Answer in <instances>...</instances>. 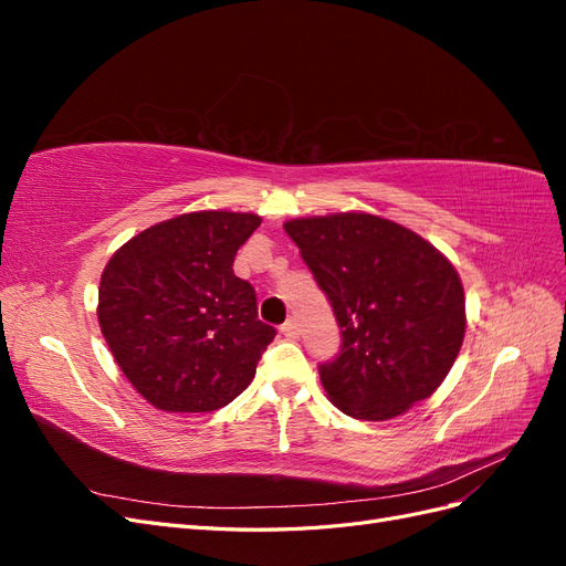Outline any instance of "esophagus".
I'll return each mask as SVG.
<instances>
[{
    "label": "esophagus",
    "mask_w": 566,
    "mask_h": 566,
    "mask_svg": "<svg viewBox=\"0 0 566 566\" xmlns=\"http://www.w3.org/2000/svg\"><path fill=\"white\" fill-rule=\"evenodd\" d=\"M281 333L287 337V339H295L300 335V325L295 318H287L283 325H281Z\"/></svg>",
    "instance_id": "34e87169"
}]
</instances>
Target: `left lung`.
<instances>
[{"label": "left lung", "mask_w": 566, "mask_h": 566, "mask_svg": "<svg viewBox=\"0 0 566 566\" xmlns=\"http://www.w3.org/2000/svg\"><path fill=\"white\" fill-rule=\"evenodd\" d=\"M285 233L339 325V352L318 364L331 401L358 420H389L430 397L465 337V293L447 256L361 212L293 219Z\"/></svg>", "instance_id": "left-lung-1"}]
</instances>
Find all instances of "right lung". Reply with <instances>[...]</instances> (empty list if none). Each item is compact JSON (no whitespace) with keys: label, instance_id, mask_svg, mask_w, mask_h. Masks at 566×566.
Wrapping results in <instances>:
<instances>
[{"label":"right lung","instance_id":"right-lung-1","mask_svg":"<svg viewBox=\"0 0 566 566\" xmlns=\"http://www.w3.org/2000/svg\"><path fill=\"white\" fill-rule=\"evenodd\" d=\"M262 219L191 212L134 235L104 269L98 323L117 366L167 413H208L254 378L276 337L256 318L254 287L235 252Z\"/></svg>","mask_w":566,"mask_h":566}]
</instances>
